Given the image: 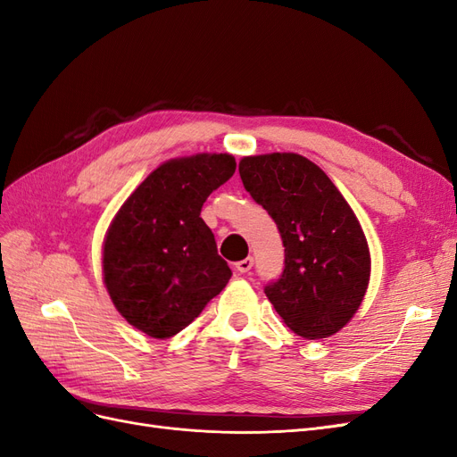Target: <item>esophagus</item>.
Returning <instances> with one entry per match:
<instances>
[{
	"label": "esophagus",
	"instance_id": "34e87169",
	"mask_svg": "<svg viewBox=\"0 0 457 457\" xmlns=\"http://www.w3.org/2000/svg\"><path fill=\"white\" fill-rule=\"evenodd\" d=\"M252 267H253V259H252V257H245V259H242V261H238V262H237V270H238V272H242V274L250 272V270H252Z\"/></svg>",
	"mask_w": 457,
	"mask_h": 457
}]
</instances>
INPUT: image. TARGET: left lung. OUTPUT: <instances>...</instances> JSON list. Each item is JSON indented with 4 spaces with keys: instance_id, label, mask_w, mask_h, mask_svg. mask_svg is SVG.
Instances as JSON below:
<instances>
[{
    "instance_id": "left-lung-1",
    "label": "left lung",
    "mask_w": 457,
    "mask_h": 457,
    "mask_svg": "<svg viewBox=\"0 0 457 457\" xmlns=\"http://www.w3.org/2000/svg\"><path fill=\"white\" fill-rule=\"evenodd\" d=\"M238 170L286 247L282 276L265 286L269 301L301 337L337 334L361 307L371 267L351 205L316 163L294 152L245 156Z\"/></svg>"
}]
</instances>
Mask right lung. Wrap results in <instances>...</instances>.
Wrapping results in <instances>:
<instances>
[{
    "label": "right lung",
    "mask_w": 457,
    "mask_h": 457,
    "mask_svg": "<svg viewBox=\"0 0 457 457\" xmlns=\"http://www.w3.org/2000/svg\"><path fill=\"white\" fill-rule=\"evenodd\" d=\"M230 154L162 163L123 202L103 245L106 292L126 320L154 339L187 328L230 280L213 232L200 217L234 175Z\"/></svg>",
    "instance_id": "1"
}]
</instances>
